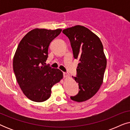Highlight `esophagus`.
Segmentation results:
<instances>
[{"label": "esophagus", "mask_w": 130, "mask_h": 130, "mask_svg": "<svg viewBox=\"0 0 130 130\" xmlns=\"http://www.w3.org/2000/svg\"><path fill=\"white\" fill-rule=\"evenodd\" d=\"M63 76H64V77H69L68 74H67L66 73H64V72H63Z\"/></svg>", "instance_id": "obj_1"}]
</instances>
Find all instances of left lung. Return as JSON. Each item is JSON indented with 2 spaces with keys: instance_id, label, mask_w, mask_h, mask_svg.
<instances>
[{
  "instance_id": "1",
  "label": "left lung",
  "mask_w": 130,
  "mask_h": 130,
  "mask_svg": "<svg viewBox=\"0 0 130 130\" xmlns=\"http://www.w3.org/2000/svg\"><path fill=\"white\" fill-rule=\"evenodd\" d=\"M63 33L70 40L74 58L79 61L77 76L74 78L80 90L70 98L77 102H84L93 97L102 84L106 67L104 47L99 37L83 26L68 28Z\"/></svg>"
}]
</instances>
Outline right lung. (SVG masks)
<instances>
[{
	"mask_svg": "<svg viewBox=\"0 0 130 130\" xmlns=\"http://www.w3.org/2000/svg\"><path fill=\"white\" fill-rule=\"evenodd\" d=\"M61 31L36 28L26 34L18 46L13 57V72L21 90L30 100H47L53 85L63 79L61 70L45 65L50 44Z\"/></svg>",
	"mask_w": 130,
	"mask_h": 130,
	"instance_id": "obj_1",
	"label": "right lung"
}]
</instances>
